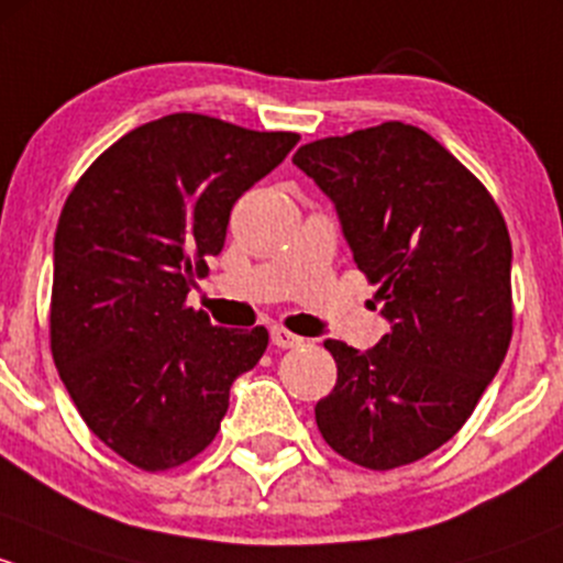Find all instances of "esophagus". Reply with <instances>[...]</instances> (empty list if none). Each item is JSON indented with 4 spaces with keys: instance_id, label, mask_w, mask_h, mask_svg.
Segmentation results:
<instances>
[{
    "instance_id": "1",
    "label": "esophagus",
    "mask_w": 563,
    "mask_h": 563,
    "mask_svg": "<svg viewBox=\"0 0 563 563\" xmlns=\"http://www.w3.org/2000/svg\"><path fill=\"white\" fill-rule=\"evenodd\" d=\"M271 341H274L279 350H292V346L303 344V339H300V335L289 333V330L279 328V324H274V328H271Z\"/></svg>"
}]
</instances>
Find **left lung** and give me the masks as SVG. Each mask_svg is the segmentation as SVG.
<instances>
[{
  "mask_svg": "<svg viewBox=\"0 0 563 563\" xmlns=\"http://www.w3.org/2000/svg\"><path fill=\"white\" fill-rule=\"evenodd\" d=\"M339 213L390 333L339 366L317 404L324 442L357 466L420 461L461 431L512 339V243L488 189L401 121L306 143L292 156Z\"/></svg>",
  "mask_w": 563,
  "mask_h": 563,
  "instance_id": "8db88e82",
  "label": "left lung"
}]
</instances>
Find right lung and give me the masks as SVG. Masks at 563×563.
Returning a JSON list of instances; mask_svg holds the SVG:
<instances>
[{"label": "right lung", "mask_w": 563, "mask_h": 563, "mask_svg": "<svg viewBox=\"0 0 563 563\" xmlns=\"http://www.w3.org/2000/svg\"><path fill=\"white\" fill-rule=\"evenodd\" d=\"M295 132H254L173 113L126 132L80 176L54 239L51 352L86 426L146 472L208 448L230 387L268 330L211 324L189 289L222 252L235 200L295 148Z\"/></svg>", "instance_id": "1"}]
</instances>
